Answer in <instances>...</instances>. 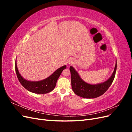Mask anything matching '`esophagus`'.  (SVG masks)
I'll return each instance as SVG.
<instances>
[{
	"mask_svg": "<svg viewBox=\"0 0 132 132\" xmlns=\"http://www.w3.org/2000/svg\"><path fill=\"white\" fill-rule=\"evenodd\" d=\"M68 63L69 64H73L74 63V60L73 59H69L68 60Z\"/></svg>",
	"mask_w": 132,
	"mask_h": 132,
	"instance_id": "1",
	"label": "esophagus"
}]
</instances>
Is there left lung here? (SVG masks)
<instances>
[{
	"label": "left lung",
	"mask_w": 132,
	"mask_h": 132,
	"mask_svg": "<svg viewBox=\"0 0 132 132\" xmlns=\"http://www.w3.org/2000/svg\"><path fill=\"white\" fill-rule=\"evenodd\" d=\"M71 87L74 93L85 98H96L103 95L109 88L114 79L117 69V61L114 69L110 78L105 82L97 84H90L85 82L72 66L70 67Z\"/></svg>",
	"instance_id": "left-lung-1"
}]
</instances>
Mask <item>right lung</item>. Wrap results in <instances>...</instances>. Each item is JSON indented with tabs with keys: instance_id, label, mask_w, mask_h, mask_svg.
Wrapping results in <instances>:
<instances>
[{
	"instance_id": "1",
	"label": "right lung",
	"mask_w": 132,
	"mask_h": 132,
	"mask_svg": "<svg viewBox=\"0 0 132 132\" xmlns=\"http://www.w3.org/2000/svg\"><path fill=\"white\" fill-rule=\"evenodd\" d=\"M66 68V65L61 67L55 70L50 77L42 80L31 81L27 80L21 77L18 69L16 61H15V71L20 82L28 91L38 94H47L52 91L56 85L59 76L61 75L63 70Z\"/></svg>"
}]
</instances>
